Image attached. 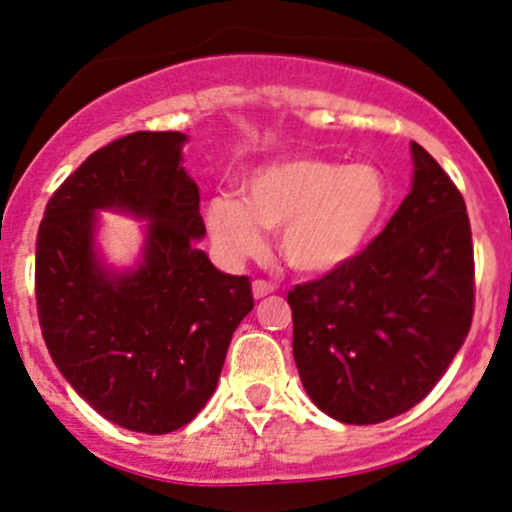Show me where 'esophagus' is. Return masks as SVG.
Segmentation results:
<instances>
[{
    "mask_svg": "<svg viewBox=\"0 0 512 512\" xmlns=\"http://www.w3.org/2000/svg\"><path fill=\"white\" fill-rule=\"evenodd\" d=\"M269 294H274V284L262 282V279L252 282V296H255V299H265Z\"/></svg>",
    "mask_w": 512,
    "mask_h": 512,
    "instance_id": "34e87169",
    "label": "esophagus"
}]
</instances>
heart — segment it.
Segmentation results:
<instances>
[{
    "label": "heart",
    "mask_w": 512,
    "mask_h": 512,
    "mask_svg": "<svg viewBox=\"0 0 512 512\" xmlns=\"http://www.w3.org/2000/svg\"><path fill=\"white\" fill-rule=\"evenodd\" d=\"M389 182L369 162L289 157L257 167L243 182V199L218 194L204 218L213 245L228 262L265 247V230L279 228L277 250L294 272L328 274L352 262L384 218Z\"/></svg>",
    "instance_id": "b5f03b06"
}]
</instances>
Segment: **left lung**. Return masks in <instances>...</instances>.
Segmentation results:
<instances>
[{
    "label": "left lung",
    "mask_w": 512,
    "mask_h": 512,
    "mask_svg": "<svg viewBox=\"0 0 512 512\" xmlns=\"http://www.w3.org/2000/svg\"><path fill=\"white\" fill-rule=\"evenodd\" d=\"M411 157V192L374 243L286 299L303 389L347 425L418 406L462 350L474 316L464 199L428 150L411 143Z\"/></svg>",
    "instance_id": "left-lung-1"
}]
</instances>
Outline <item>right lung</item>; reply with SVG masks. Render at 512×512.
Masks as SVG:
<instances>
[{"label": "right lung", "instance_id": "right-lung-1", "mask_svg": "<svg viewBox=\"0 0 512 512\" xmlns=\"http://www.w3.org/2000/svg\"><path fill=\"white\" fill-rule=\"evenodd\" d=\"M187 136L138 131L97 150L48 201L36 240L41 333L67 384L119 428L165 435L206 406L250 279L213 267ZM146 223L139 260L116 268L98 245L100 211Z\"/></svg>", "mask_w": 512, "mask_h": 512}]
</instances>
